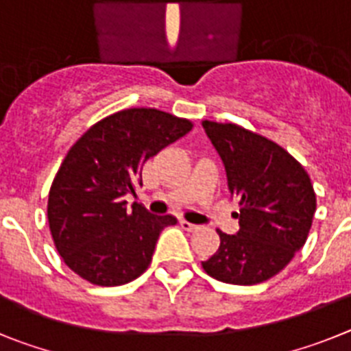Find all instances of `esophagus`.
Segmentation results:
<instances>
[{
	"mask_svg": "<svg viewBox=\"0 0 351 351\" xmlns=\"http://www.w3.org/2000/svg\"><path fill=\"white\" fill-rule=\"evenodd\" d=\"M180 226H182V230H185V231H196L197 228H199V226H196V224H193V222L184 221V219L180 221Z\"/></svg>",
	"mask_w": 351,
	"mask_h": 351,
	"instance_id": "34e87169",
	"label": "esophagus"
}]
</instances>
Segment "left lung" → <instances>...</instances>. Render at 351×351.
Segmentation results:
<instances>
[{
	"mask_svg": "<svg viewBox=\"0 0 351 351\" xmlns=\"http://www.w3.org/2000/svg\"><path fill=\"white\" fill-rule=\"evenodd\" d=\"M221 155L231 197L239 199L240 230H217L221 245L203 261L210 277L251 286L279 274L309 234L316 212L311 178L297 158L277 143L234 123L203 121Z\"/></svg>",
	"mask_w": 351,
	"mask_h": 351,
	"instance_id": "8db88e82",
	"label": "left lung"
}]
</instances>
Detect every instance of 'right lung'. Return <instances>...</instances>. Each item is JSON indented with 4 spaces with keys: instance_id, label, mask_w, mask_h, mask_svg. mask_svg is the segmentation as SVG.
Instances as JSON below:
<instances>
[{
    "instance_id": "obj_1",
    "label": "right lung",
    "mask_w": 351,
    "mask_h": 351,
    "mask_svg": "<svg viewBox=\"0 0 351 351\" xmlns=\"http://www.w3.org/2000/svg\"><path fill=\"white\" fill-rule=\"evenodd\" d=\"M193 129V121L150 108L118 111L74 143L53 180L49 230L70 270L97 286L134 281L152 261L158 234L176 224L127 194L143 185V164Z\"/></svg>"
}]
</instances>
